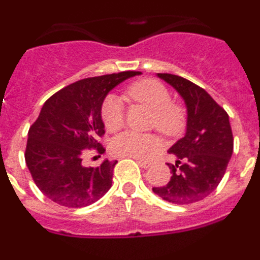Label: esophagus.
Instances as JSON below:
<instances>
[{
  "mask_svg": "<svg viewBox=\"0 0 260 260\" xmlns=\"http://www.w3.org/2000/svg\"><path fill=\"white\" fill-rule=\"evenodd\" d=\"M138 164L141 165L142 168H144V169H146V168H148L151 165L150 162H148V161H143V160H138Z\"/></svg>",
  "mask_w": 260,
  "mask_h": 260,
  "instance_id": "1",
  "label": "esophagus"
}]
</instances>
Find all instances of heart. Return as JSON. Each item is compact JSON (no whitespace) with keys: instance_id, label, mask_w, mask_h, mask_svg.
<instances>
[{"instance_id":"heart-1","label":"heart","mask_w":260,"mask_h":260,"mask_svg":"<svg viewBox=\"0 0 260 260\" xmlns=\"http://www.w3.org/2000/svg\"><path fill=\"white\" fill-rule=\"evenodd\" d=\"M125 96L138 104L152 110L151 127L165 137H176L185 126V108L172 102V93L167 86L152 78L138 80L125 91ZM102 118L109 132H117L125 123V108L116 95L105 98L102 105ZM112 152L118 157L148 158L160 148V139L155 134L125 132L113 138Z\"/></svg>"}]
</instances>
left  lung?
<instances>
[{"label": "left lung", "instance_id": "left-lung-1", "mask_svg": "<svg viewBox=\"0 0 260 260\" xmlns=\"http://www.w3.org/2000/svg\"><path fill=\"white\" fill-rule=\"evenodd\" d=\"M158 77L180 92L187 107V127L169 153L176 164H168L172 177L153 192L174 204H191L211 194L224 177L233 153V134L229 116L206 92L182 77L160 73Z\"/></svg>", "mask_w": 260, "mask_h": 260}]
</instances>
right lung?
Listing matches in <instances>:
<instances>
[{
	"label": "right lung",
	"instance_id": "obj_1",
	"mask_svg": "<svg viewBox=\"0 0 260 260\" xmlns=\"http://www.w3.org/2000/svg\"><path fill=\"white\" fill-rule=\"evenodd\" d=\"M139 71L86 78L59 89L44 103L28 130L24 158L32 180L59 206L82 208L104 197L112 186L116 161L96 168L82 165L88 150L103 153L105 134L102 105L117 84Z\"/></svg>",
	"mask_w": 260,
	"mask_h": 260
}]
</instances>
